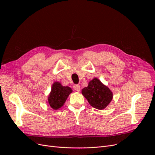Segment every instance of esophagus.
Returning <instances> with one entry per match:
<instances>
[{"mask_svg": "<svg viewBox=\"0 0 155 155\" xmlns=\"http://www.w3.org/2000/svg\"><path fill=\"white\" fill-rule=\"evenodd\" d=\"M73 88L76 91L79 92V91H80V85H74L73 86Z\"/></svg>", "mask_w": 155, "mask_h": 155, "instance_id": "obj_1", "label": "esophagus"}]
</instances>
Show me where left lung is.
<instances>
[{
	"instance_id": "1",
	"label": "left lung",
	"mask_w": 155,
	"mask_h": 155,
	"mask_svg": "<svg viewBox=\"0 0 155 155\" xmlns=\"http://www.w3.org/2000/svg\"><path fill=\"white\" fill-rule=\"evenodd\" d=\"M81 92L90 105L99 110L106 108L113 97L110 89L96 78L88 83V87L82 89Z\"/></svg>"
}]
</instances>
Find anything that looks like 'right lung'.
<instances>
[{"label":"right lung","instance_id":"obj_1","mask_svg":"<svg viewBox=\"0 0 155 155\" xmlns=\"http://www.w3.org/2000/svg\"><path fill=\"white\" fill-rule=\"evenodd\" d=\"M72 90L69 87L63 86L59 82H55L48 97V105L54 110L61 107L66 101Z\"/></svg>","mask_w":155,"mask_h":155}]
</instances>
